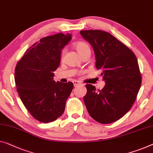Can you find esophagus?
I'll use <instances>...</instances> for the list:
<instances>
[{
  "label": "esophagus",
  "instance_id": "1",
  "mask_svg": "<svg viewBox=\"0 0 153 153\" xmlns=\"http://www.w3.org/2000/svg\"><path fill=\"white\" fill-rule=\"evenodd\" d=\"M73 83H74V85L75 87H77V86H78L79 85H82V84L79 82L77 81V80H74V82H73Z\"/></svg>",
  "mask_w": 153,
  "mask_h": 153
}]
</instances>
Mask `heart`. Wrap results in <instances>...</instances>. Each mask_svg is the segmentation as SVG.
Instances as JSON below:
<instances>
[{"instance_id":"1","label":"heart","mask_w":153,"mask_h":153,"mask_svg":"<svg viewBox=\"0 0 153 153\" xmlns=\"http://www.w3.org/2000/svg\"><path fill=\"white\" fill-rule=\"evenodd\" d=\"M75 48H76L77 53L79 54L81 57L85 54H91V47L88 44L85 42H77L75 44ZM64 51L62 52V56Z\"/></svg>"}]
</instances>
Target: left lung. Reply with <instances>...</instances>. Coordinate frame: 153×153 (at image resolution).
I'll return each instance as SVG.
<instances>
[{"label":"left lung","mask_w":153,"mask_h":153,"mask_svg":"<svg viewBox=\"0 0 153 153\" xmlns=\"http://www.w3.org/2000/svg\"><path fill=\"white\" fill-rule=\"evenodd\" d=\"M80 34L94 49L95 66L106 82L102 90L86 84L84 104L93 119L111 124L122 118L135 102L142 84L137 60L132 50L111 33L85 30Z\"/></svg>","instance_id":"1"}]
</instances>
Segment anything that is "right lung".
Here are the masks:
<instances>
[{
  "label": "right lung",
  "instance_id": "1",
  "mask_svg": "<svg viewBox=\"0 0 153 153\" xmlns=\"http://www.w3.org/2000/svg\"><path fill=\"white\" fill-rule=\"evenodd\" d=\"M71 34L59 33L41 38L27 50L15 69L17 92L27 111L39 122L49 123L62 115L74 84L56 82L62 49Z\"/></svg>",
  "mask_w": 153,
  "mask_h": 153
}]
</instances>
